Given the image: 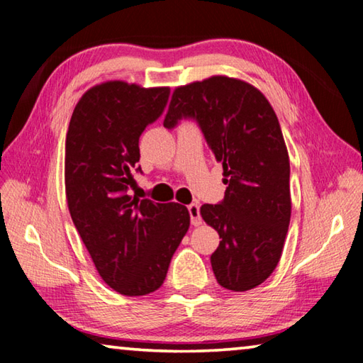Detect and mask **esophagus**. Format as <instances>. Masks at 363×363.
I'll list each match as a JSON object with an SVG mask.
<instances>
[{
    "instance_id": "obj_1",
    "label": "esophagus",
    "mask_w": 363,
    "mask_h": 363,
    "mask_svg": "<svg viewBox=\"0 0 363 363\" xmlns=\"http://www.w3.org/2000/svg\"><path fill=\"white\" fill-rule=\"evenodd\" d=\"M189 214H190V224L192 225H200L201 224V214H200V206L199 203H190L187 206Z\"/></svg>"
}]
</instances>
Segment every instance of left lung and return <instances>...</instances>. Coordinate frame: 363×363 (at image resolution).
I'll return each instance as SVG.
<instances>
[{
	"instance_id": "1",
	"label": "left lung",
	"mask_w": 363,
	"mask_h": 363,
	"mask_svg": "<svg viewBox=\"0 0 363 363\" xmlns=\"http://www.w3.org/2000/svg\"><path fill=\"white\" fill-rule=\"evenodd\" d=\"M181 120L199 125L225 176L223 201L200 208L220 238L214 277L227 290H251L277 267L291 216L290 158L277 115L251 84L211 77L174 91L163 125L173 130Z\"/></svg>"
}]
</instances>
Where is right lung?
<instances>
[{"instance_id":"right-lung-1","label":"right lung","mask_w":363,"mask_h":363,"mask_svg":"<svg viewBox=\"0 0 363 363\" xmlns=\"http://www.w3.org/2000/svg\"><path fill=\"white\" fill-rule=\"evenodd\" d=\"M169 88L108 82L73 110L65 190L73 224L106 284L125 296L158 290L190 225L186 206L130 195L143 173L139 138L163 115Z\"/></svg>"}]
</instances>
